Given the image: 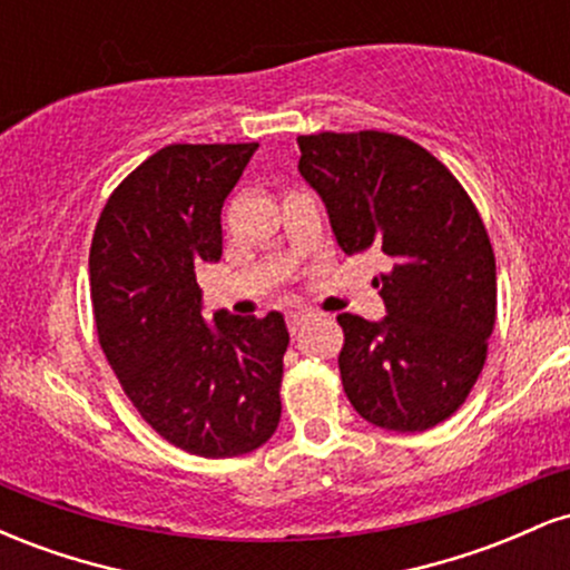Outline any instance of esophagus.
I'll return each mask as SVG.
<instances>
[{
	"instance_id": "34e87169",
	"label": "esophagus",
	"mask_w": 570,
	"mask_h": 570,
	"mask_svg": "<svg viewBox=\"0 0 570 570\" xmlns=\"http://www.w3.org/2000/svg\"><path fill=\"white\" fill-rule=\"evenodd\" d=\"M307 318H311V311H289V313H286V326H289L292 335L307 322Z\"/></svg>"
}]
</instances>
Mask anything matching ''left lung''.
<instances>
[{
  "mask_svg": "<svg viewBox=\"0 0 570 570\" xmlns=\"http://www.w3.org/2000/svg\"><path fill=\"white\" fill-rule=\"evenodd\" d=\"M299 174L322 195L345 254L389 257L372 284L389 316L340 313L345 396L364 421L426 431L472 394L495 324V257L461 181L385 130L299 136Z\"/></svg>",
  "mask_w": 570,
  "mask_h": 570,
  "instance_id": "obj_1",
  "label": "left lung"
}]
</instances>
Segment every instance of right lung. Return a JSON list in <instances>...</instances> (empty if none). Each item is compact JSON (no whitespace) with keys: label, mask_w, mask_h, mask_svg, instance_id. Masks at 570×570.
<instances>
[{"label":"right lung","mask_w":570,"mask_h":570,"mask_svg":"<svg viewBox=\"0 0 570 570\" xmlns=\"http://www.w3.org/2000/svg\"><path fill=\"white\" fill-rule=\"evenodd\" d=\"M168 144L109 195L90 244L96 335L136 412L200 458L263 448L281 421L284 316H200L195 267L222 257V203L257 149Z\"/></svg>","instance_id":"1"}]
</instances>
